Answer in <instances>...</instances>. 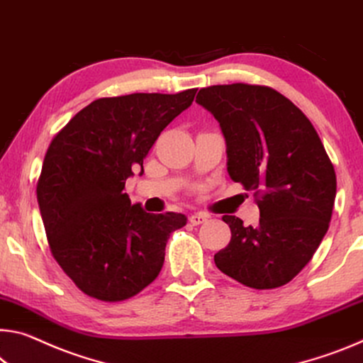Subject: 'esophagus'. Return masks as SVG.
I'll return each mask as SVG.
<instances>
[{
  "label": "esophagus",
  "instance_id": "esophagus-1",
  "mask_svg": "<svg viewBox=\"0 0 363 363\" xmlns=\"http://www.w3.org/2000/svg\"><path fill=\"white\" fill-rule=\"evenodd\" d=\"M206 220H208V215H205V213H194V215H191V218H189V221H191V224H194V226L202 224Z\"/></svg>",
  "mask_w": 363,
  "mask_h": 363
}]
</instances>
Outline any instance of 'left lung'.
Wrapping results in <instances>:
<instances>
[{
    "mask_svg": "<svg viewBox=\"0 0 363 363\" xmlns=\"http://www.w3.org/2000/svg\"><path fill=\"white\" fill-rule=\"evenodd\" d=\"M195 101L220 123L229 176L255 191L260 208L255 228L223 216L231 242L215 255L216 267L254 289L289 283L330 228L336 172L323 143L294 103L263 85H213Z\"/></svg>",
    "mask_w": 363,
    "mask_h": 363,
    "instance_id": "left-lung-1",
    "label": "left lung"
}]
</instances>
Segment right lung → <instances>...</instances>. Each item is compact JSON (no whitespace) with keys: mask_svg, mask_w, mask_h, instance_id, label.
Wrapping results in <instances>:
<instances>
[{"mask_svg":"<svg viewBox=\"0 0 363 363\" xmlns=\"http://www.w3.org/2000/svg\"><path fill=\"white\" fill-rule=\"evenodd\" d=\"M195 91L95 100L51 140L37 200L51 254L84 294L125 301L160 274L169 234L187 218L130 205L124 186Z\"/></svg>","mask_w":363,"mask_h":363,"instance_id":"add662e5","label":"right lung"}]
</instances>
